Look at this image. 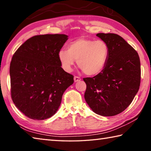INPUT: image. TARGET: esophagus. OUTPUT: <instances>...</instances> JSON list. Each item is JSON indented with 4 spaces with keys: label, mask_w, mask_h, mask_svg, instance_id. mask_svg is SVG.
I'll list each match as a JSON object with an SVG mask.
<instances>
[{
    "label": "esophagus",
    "mask_w": 151,
    "mask_h": 151,
    "mask_svg": "<svg viewBox=\"0 0 151 151\" xmlns=\"http://www.w3.org/2000/svg\"><path fill=\"white\" fill-rule=\"evenodd\" d=\"M74 81H75V82L80 81H81V78H80V77H78V76H74Z\"/></svg>",
    "instance_id": "obj_1"
}]
</instances>
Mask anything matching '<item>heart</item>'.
I'll return each mask as SVG.
<instances>
[{"label":"heart","instance_id":"heart-1","mask_svg":"<svg viewBox=\"0 0 151 151\" xmlns=\"http://www.w3.org/2000/svg\"><path fill=\"white\" fill-rule=\"evenodd\" d=\"M58 57L66 72L72 70L76 60L85 75L96 76L105 68L109 60V47L104 40L81 37L70 42L67 50H60Z\"/></svg>","mask_w":151,"mask_h":151}]
</instances>
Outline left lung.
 <instances>
[{"mask_svg": "<svg viewBox=\"0 0 151 151\" xmlns=\"http://www.w3.org/2000/svg\"><path fill=\"white\" fill-rule=\"evenodd\" d=\"M96 36L109 45V60L100 74L83 78L86 85L85 99L96 114L114 116L131 104L139 91V56L121 36L114 33H98Z\"/></svg>", "mask_w": 151, "mask_h": 151, "instance_id": "8db88e82", "label": "left lung"}]
</instances>
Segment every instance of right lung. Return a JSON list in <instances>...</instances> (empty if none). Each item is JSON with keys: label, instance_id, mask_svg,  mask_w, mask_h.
<instances>
[{"label": "right lung", "instance_id": "1", "mask_svg": "<svg viewBox=\"0 0 151 151\" xmlns=\"http://www.w3.org/2000/svg\"><path fill=\"white\" fill-rule=\"evenodd\" d=\"M66 35H36L26 40L12 56L10 65L11 98L17 108L34 120L56 113L64 92L74 83L58 59Z\"/></svg>", "mask_w": 151, "mask_h": 151}]
</instances>
